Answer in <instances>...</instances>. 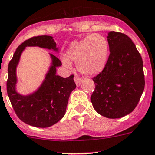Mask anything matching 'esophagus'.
<instances>
[{
  "label": "esophagus",
  "instance_id": "esophagus-1",
  "mask_svg": "<svg viewBox=\"0 0 155 155\" xmlns=\"http://www.w3.org/2000/svg\"><path fill=\"white\" fill-rule=\"evenodd\" d=\"M74 81H75V82H76V85H77V86H79V85H80L81 81H82V79H81L80 77H79V76H75Z\"/></svg>",
  "mask_w": 155,
  "mask_h": 155
}]
</instances>
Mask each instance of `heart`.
<instances>
[{
	"label": "heart",
	"instance_id": "1",
	"mask_svg": "<svg viewBox=\"0 0 155 155\" xmlns=\"http://www.w3.org/2000/svg\"><path fill=\"white\" fill-rule=\"evenodd\" d=\"M109 51V43L106 37L94 34L71 43L66 51L67 58L63 59V63L70 68V61L74 62L82 74L94 76L105 68Z\"/></svg>",
	"mask_w": 155,
	"mask_h": 155
}]
</instances>
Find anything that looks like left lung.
Returning <instances> with one entry per match:
<instances>
[{
    "instance_id": "8db88e82",
    "label": "left lung",
    "mask_w": 155,
    "mask_h": 155,
    "mask_svg": "<svg viewBox=\"0 0 155 155\" xmlns=\"http://www.w3.org/2000/svg\"><path fill=\"white\" fill-rule=\"evenodd\" d=\"M109 54L102 72L93 78L91 101L104 117L119 118L134 111L145 87L143 62L135 44L126 34L111 31Z\"/></svg>"
}]
</instances>
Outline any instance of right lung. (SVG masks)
<instances>
[{
    "label": "right lung",
    "mask_w": 155,
    "mask_h": 155,
    "mask_svg": "<svg viewBox=\"0 0 155 155\" xmlns=\"http://www.w3.org/2000/svg\"><path fill=\"white\" fill-rule=\"evenodd\" d=\"M27 46H39L58 51L55 42L51 36L33 37L21 43L16 48L8 65L7 94L21 121L37 127H48L60 121L66 112L70 93L76 87L73 80L74 76L63 78L56 75V68L62 64L55 55L50 54L51 66L38 90L26 96L17 93L16 67L21 53Z\"/></svg>",
    "instance_id": "1"
}]
</instances>
